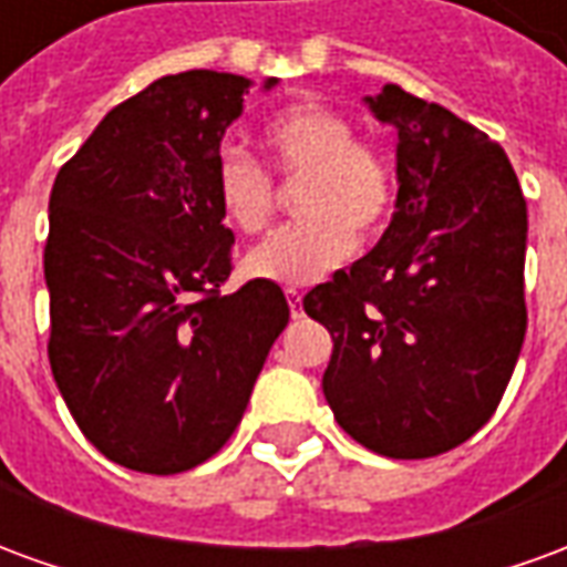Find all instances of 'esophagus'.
<instances>
[{"label": "esophagus", "instance_id": "34e87169", "mask_svg": "<svg viewBox=\"0 0 567 567\" xmlns=\"http://www.w3.org/2000/svg\"><path fill=\"white\" fill-rule=\"evenodd\" d=\"M285 295H288V307H291V316H295V319H300V316H303V297H300V291L288 288Z\"/></svg>", "mask_w": 567, "mask_h": 567}]
</instances>
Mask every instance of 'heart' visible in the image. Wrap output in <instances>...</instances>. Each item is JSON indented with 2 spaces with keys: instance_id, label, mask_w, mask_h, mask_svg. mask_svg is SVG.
Wrapping results in <instances>:
<instances>
[{
  "instance_id": "heart-1",
  "label": "heart",
  "mask_w": 567,
  "mask_h": 567,
  "mask_svg": "<svg viewBox=\"0 0 567 567\" xmlns=\"http://www.w3.org/2000/svg\"><path fill=\"white\" fill-rule=\"evenodd\" d=\"M260 142L272 169L297 182L295 224L248 248L243 270L276 285H309L340 267L358 239H370L392 218L398 182L389 157L355 140L352 121L319 103H297L272 115ZM224 221L258 234L272 212V182L243 151L224 148L212 175Z\"/></svg>"
}]
</instances>
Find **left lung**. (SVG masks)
<instances>
[{
	"mask_svg": "<svg viewBox=\"0 0 567 567\" xmlns=\"http://www.w3.org/2000/svg\"><path fill=\"white\" fill-rule=\"evenodd\" d=\"M394 127L392 221L303 297L331 331L324 398L349 437L427 458L486 425L525 340L523 187L498 142L398 84L364 96Z\"/></svg>",
	"mask_w": 567,
	"mask_h": 567,
	"instance_id": "8db88e82",
	"label": "left lung"
}]
</instances>
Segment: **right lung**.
Segmentation results:
<instances>
[{
    "label": "right lung",
    "mask_w": 567,
    "mask_h": 567,
    "mask_svg": "<svg viewBox=\"0 0 567 567\" xmlns=\"http://www.w3.org/2000/svg\"><path fill=\"white\" fill-rule=\"evenodd\" d=\"M248 87L209 69L154 81L96 124L51 187L56 389L84 437L140 474H182L221 450L288 324L276 282L218 291L234 234L212 175Z\"/></svg>",
    "instance_id": "1"
}]
</instances>
